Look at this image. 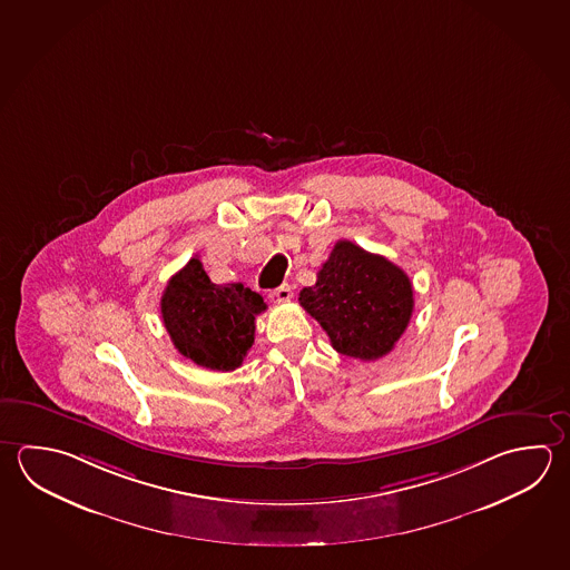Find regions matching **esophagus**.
<instances>
[{"label":"esophagus","mask_w":570,"mask_h":570,"mask_svg":"<svg viewBox=\"0 0 570 570\" xmlns=\"http://www.w3.org/2000/svg\"><path fill=\"white\" fill-rule=\"evenodd\" d=\"M293 297V291L289 285H281L277 289H273L269 293V299L275 303H283V301H289Z\"/></svg>","instance_id":"obj_1"}]
</instances>
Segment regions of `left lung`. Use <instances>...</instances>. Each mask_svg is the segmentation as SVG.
Instances as JSON below:
<instances>
[{
  "mask_svg": "<svg viewBox=\"0 0 570 570\" xmlns=\"http://www.w3.org/2000/svg\"><path fill=\"white\" fill-rule=\"evenodd\" d=\"M299 303L330 335L335 352L375 362L404 335L414 287L392 261L337 240L315 285L301 291Z\"/></svg>",
  "mask_w": 570,
  "mask_h": 570,
  "instance_id": "left-lung-1",
  "label": "left lung"
}]
</instances>
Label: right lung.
Returning <instances> with one entry per match:
<instances>
[{
  "label": "right lung",
  "instance_id": "right-lung-1",
  "mask_svg": "<svg viewBox=\"0 0 570 570\" xmlns=\"http://www.w3.org/2000/svg\"><path fill=\"white\" fill-rule=\"evenodd\" d=\"M267 309L243 283L215 285L198 257L166 285L160 313L176 350L213 372H233L255 342V317Z\"/></svg>",
  "mask_w": 570,
  "mask_h": 570
}]
</instances>
